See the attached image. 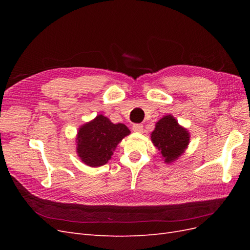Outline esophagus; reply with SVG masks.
I'll list each match as a JSON object with an SVG mask.
<instances>
[{"instance_id": "34e87169", "label": "esophagus", "mask_w": 250, "mask_h": 250, "mask_svg": "<svg viewBox=\"0 0 250 250\" xmlns=\"http://www.w3.org/2000/svg\"><path fill=\"white\" fill-rule=\"evenodd\" d=\"M132 130L134 132H142L143 131V125L142 124H133Z\"/></svg>"}]
</instances>
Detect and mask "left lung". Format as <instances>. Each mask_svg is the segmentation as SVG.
<instances>
[{
  "label": "left lung",
  "instance_id": "1",
  "mask_svg": "<svg viewBox=\"0 0 250 250\" xmlns=\"http://www.w3.org/2000/svg\"><path fill=\"white\" fill-rule=\"evenodd\" d=\"M151 141L165 158V163L170 164L176 161L188 148L190 133L178 124L175 118L167 115L156 122L151 133Z\"/></svg>",
  "mask_w": 250,
  "mask_h": 250
}]
</instances>
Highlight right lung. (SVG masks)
Returning a JSON list of instances; mask_svg holds the SVG:
<instances>
[{
    "mask_svg": "<svg viewBox=\"0 0 250 250\" xmlns=\"http://www.w3.org/2000/svg\"><path fill=\"white\" fill-rule=\"evenodd\" d=\"M129 133L126 125L113 124L108 118L98 115L79 128L77 154L89 167H100L110 160L118 144Z\"/></svg>",
    "mask_w": 250,
    "mask_h": 250,
    "instance_id": "add662e5",
    "label": "right lung"
}]
</instances>
